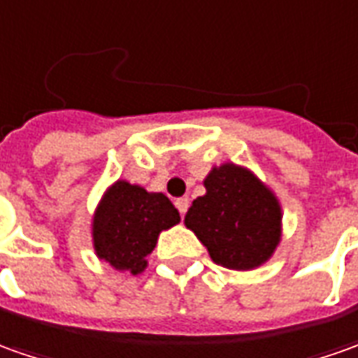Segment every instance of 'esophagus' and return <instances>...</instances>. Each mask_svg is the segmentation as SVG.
Instances as JSON below:
<instances>
[{
	"label": "esophagus",
	"mask_w": 358,
	"mask_h": 358,
	"mask_svg": "<svg viewBox=\"0 0 358 358\" xmlns=\"http://www.w3.org/2000/svg\"><path fill=\"white\" fill-rule=\"evenodd\" d=\"M174 203H176V208H178L180 215L184 217V213L188 211V206H189L188 198H178V199H176V201H174Z\"/></svg>",
	"instance_id": "1"
}]
</instances>
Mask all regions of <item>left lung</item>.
I'll return each mask as SVG.
<instances>
[{
    "label": "left lung",
    "instance_id": "left-lung-1",
    "mask_svg": "<svg viewBox=\"0 0 358 358\" xmlns=\"http://www.w3.org/2000/svg\"><path fill=\"white\" fill-rule=\"evenodd\" d=\"M206 194L192 201L184 225L196 233L211 261L231 271L268 262L282 239L280 199L252 170L235 162L213 166Z\"/></svg>",
    "mask_w": 358,
    "mask_h": 358
}]
</instances>
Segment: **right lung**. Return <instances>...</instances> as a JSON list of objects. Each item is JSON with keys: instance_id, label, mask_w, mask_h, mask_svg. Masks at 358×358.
I'll use <instances>...</instances> for the list:
<instances>
[{"instance_id": "1", "label": "right lung", "mask_w": 358, "mask_h": 358, "mask_svg": "<svg viewBox=\"0 0 358 358\" xmlns=\"http://www.w3.org/2000/svg\"><path fill=\"white\" fill-rule=\"evenodd\" d=\"M180 223L178 210L162 192L115 180L92 215V243L99 261L119 272L137 276L162 231Z\"/></svg>"}]
</instances>
